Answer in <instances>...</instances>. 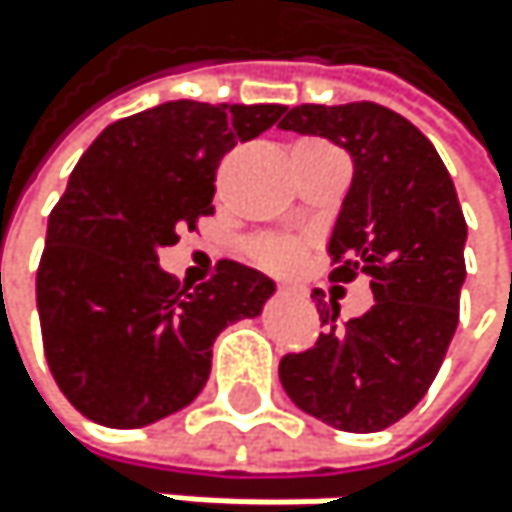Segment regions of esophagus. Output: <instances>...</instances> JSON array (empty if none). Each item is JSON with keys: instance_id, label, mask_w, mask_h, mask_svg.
<instances>
[{"instance_id": "1", "label": "esophagus", "mask_w": 512, "mask_h": 512, "mask_svg": "<svg viewBox=\"0 0 512 512\" xmlns=\"http://www.w3.org/2000/svg\"><path fill=\"white\" fill-rule=\"evenodd\" d=\"M282 294H291V288H282Z\"/></svg>"}]
</instances>
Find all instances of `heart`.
<instances>
[{
  "label": "heart",
  "mask_w": 512,
  "mask_h": 512,
  "mask_svg": "<svg viewBox=\"0 0 512 512\" xmlns=\"http://www.w3.org/2000/svg\"><path fill=\"white\" fill-rule=\"evenodd\" d=\"M254 258H258V264H264L267 270L285 273L291 267H298V261H301V245L294 242V239L267 236L261 242H254Z\"/></svg>",
  "instance_id": "heart-1"
}]
</instances>
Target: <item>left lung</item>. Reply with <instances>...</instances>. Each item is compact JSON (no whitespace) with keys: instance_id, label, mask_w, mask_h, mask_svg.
Returning <instances> with one entry per match:
<instances>
[{"instance_id":"8db88e82","label":"left lung","mask_w":512,"mask_h":512,"mask_svg":"<svg viewBox=\"0 0 512 512\" xmlns=\"http://www.w3.org/2000/svg\"><path fill=\"white\" fill-rule=\"evenodd\" d=\"M282 131L316 134L353 159V184L331 230V279H371L375 307L338 325V307L304 353L279 362V381L307 415L378 433L430 390L455 338L467 276V221L436 147L405 116L371 104H301ZM319 307V304H316Z\"/></svg>"}]
</instances>
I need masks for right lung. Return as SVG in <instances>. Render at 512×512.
<instances>
[{"instance_id":"obj_1","label":"right lung","mask_w":512,"mask_h":512,"mask_svg":"<svg viewBox=\"0 0 512 512\" xmlns=\"http://www.w3.org/2000/svg\"><path fill=\"white\" fill-rule=\"evenodd\" d=\"M285 113L282 104L168 101L107 125L48 214L36 307L48 368L94 424L134 430L190 405L211 344L258 316L273 279L221 261L196 288L159 267V248L214 214L224 153Z\"/></svg>"}]
</instances>
